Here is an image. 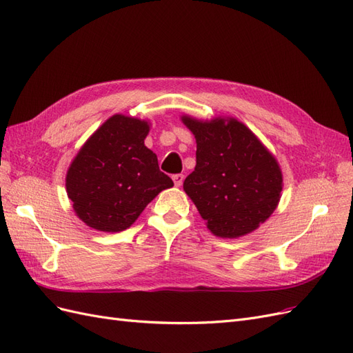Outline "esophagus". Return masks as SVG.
<instances>
[{
  "mask_svg": "<svg viewBox=\"0 0 353 353\" xmlns=\"http://www.w3.org/2000/svg\"><path fill=\"white\" fill-rule=\"evenodd\" d=\"M172 179H174V184L176 187H181V185H183V183H184V175L183 174H176V175L172 176Z\"/></svg>",
  "mask_w": 353,
  "mask_h": 353,
  "instance_id": "obj_1",
  "label": "esophagus"
}]
</instances>
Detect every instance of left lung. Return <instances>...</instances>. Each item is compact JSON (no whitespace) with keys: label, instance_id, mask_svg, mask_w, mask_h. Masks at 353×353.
I'll return each mask as SVG.
<instances>
[{"label":"left lung","instance_id":"1","mask_svg":"<svg viewBox=\"0 0 353 353\" xmlns=\"http://www.w3.org/2000/svg\"><path fill=\"white\" fill-rule=\"evenodd\" d=\"M183 122L197 143L196 168L184 181L208 228L237 239L259 227L279 205L283 175L274 156L236 119Z\"/></svg>","mask_w":353,"mask_h":353}]
</instances>
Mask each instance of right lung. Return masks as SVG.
<instances>
[{
	"label": "right lung",
	"mask_w": 353,
	"mask_h": 353,
	"mask_svg": "<svg viewBox=\"0 0 353 353\" xmlns=\"http://www.w3.org/2000/svg\"><path fill=\"white\" fill-rule=\"evenodd\" d=\"M147 134V122L114 114L74 157L66 176L68 196L91 228L126 230L160 191L174 185L144 145Z\"/></svg>",
	"instance_id": "add662e5"
}]
</instances>
